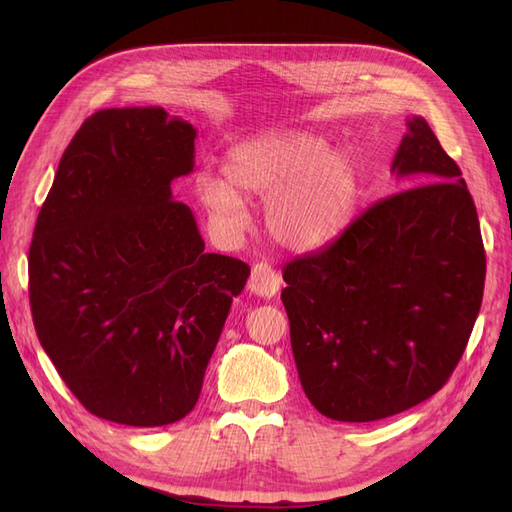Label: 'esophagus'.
<instances>
[{"label": "esophagus", "mask_w": 512, "mask_h": 512, "mask_svg": "<svg viewBox=\"0 0 512 512\" xmlns=\"http://www.w3.org/2000/svg\"><path fill=\"white\" fill-rule=\"evenodd\" d=\"M282 277L277 273L269 262H256L252 275H250V292H254L256 297H265L271 299L280 290Z\"/></svg>", "instance_id": "1"}]
</instances>
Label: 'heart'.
<instances>
[{
  "mask_svg": "<svg viewBox=\"0 0 512 512\" xmlns=\"http://www.w3.org/2000/svg\"><path fill=\"white\" fill-rule=\"evenodd\" d=\"M359 188L354 153L303 130L247 138L226 153L224 175L203 170L196 177L200 205L228 232L245 224V196H267L269 235L297 252L318 250L348 226Z\"/></svg>",
  "mask_w": 512,
  "mask_h": 512,
  "instance_id": "obj_1",
  "label": "heart"
}]
</instances>
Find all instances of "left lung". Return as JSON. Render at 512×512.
Masks as SVG:
<instances>
[{"label":"left lung","instance_id":"obj_1","mask_svg":"<svg viewBox=\"0 0 512 512\" xmlns=\"http://www.w3.org/2000/svg\"><path fill=\"white\" fill-rule=\"evenodd\" d=\"M391 173L408 179V190L378 200L333 243L284 267L299 380L333 421H380L438 393L483 301L474 200L423 117L408 119Z\"/></svg>","mask_w":512,"mask_h":512}]
</instances>
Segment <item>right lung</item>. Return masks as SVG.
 Instances as JSON below:
<instances>
[{"label": "right lung", "mask_w": 512, "mask_h": 512, "mask_svg": "<svg viewBox=\"0 0 512 512\" xmlns=\"http://www.w3.org/2000/svg\"><path fill=\"white\" fill-rule=\"evenodd\" d=\"M192 123L104 108L61 156L29 245L44 352L104 421L162 427L196 406L245 262L207 254L170 183L194 168Z\"/></svg>", "instance_id": "1"}]
</instances>
